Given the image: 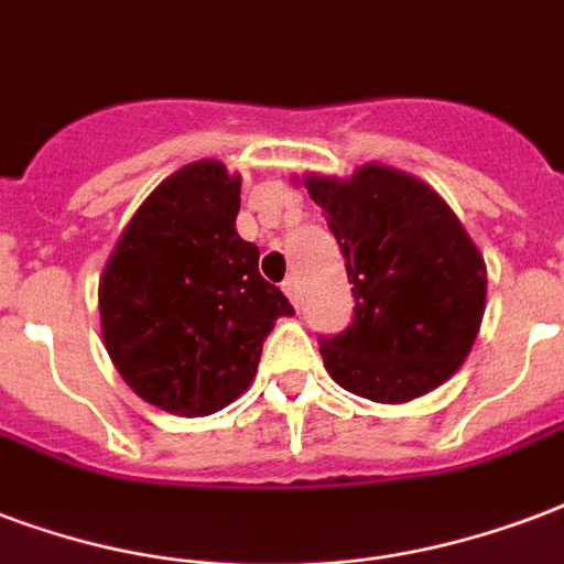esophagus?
<instances>
[{"instance_id":"esophagus-1","label":"esophagus","mask_w":564,"mask_h":564,"mask_svg":"<svg viewBox=\"0 0 564 564\" xmlns=\"http://www.w3.org/2000/svg\"><path fill=\"white\" fill-rule=\"evenodd\" d=\"M283 292H286V295H290L292 304H299V295H301V290H299V278H286V281H283Z\"/></svg>"}]
</instances>
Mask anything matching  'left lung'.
<instances>
[{
    "label": "left lung",
    "instance_id": "left-lung-1",
    "mask_svg": "<svg viewBox=\"0 0 564 564\" xmlns=\"http://www.w3.org/2000/svg\"><path fill=\"white\" fill-rule=\"evenodd\" d=\"M304 186L325 209L355 295L349 325L319 337L330 378L384 405L444 384L479 334L488 290L462 221L437 192L384 165Z\"/></svg>",
    "mask_w": 564,
    "mask_h": 564
}]
</instances>
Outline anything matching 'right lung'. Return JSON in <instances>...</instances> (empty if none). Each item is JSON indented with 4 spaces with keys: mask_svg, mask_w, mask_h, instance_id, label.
<instances>
[{
    "mask_svg": "<svg viewBox=\"0 0 564 564\" xmlns=\"http://www.w3.org/2000/svg\"><path fill=\"white\" fill-rule=\"evenodd\" d=\"M239 177L204 159L180 167L132 215L100 281L109 358L144 402L177 416L230 405L290 299L236 234Z\"/></svg>",
    "mask_w": 564,
    "mask_h": 564,
    "instance_id": "1",
    "label": "right lung"
}]
</instances>
